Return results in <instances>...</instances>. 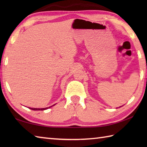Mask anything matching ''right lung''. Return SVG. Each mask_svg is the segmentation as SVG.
Here are the masks:
<instances>
[{
	"label": "right lung",
	"mask_w": 147,
	"mask_h": 147,
	"mask_svg": "<svg viewBox=\"0 0 147 147\" xmlns=\"http://www.w3.org/2000/svg\"><path fill=\"white\" fill-rule=\"evenodd\" d=\"M52 105V106H53ZM51 107H52V106H51ZM51 107H46V108H42V109H37V108H30V109H32V110H33V111H43V110H46V109H49V108H50Z\"/></svg>",
	"instance_id": "right-lung-1"
}]
</instances>
